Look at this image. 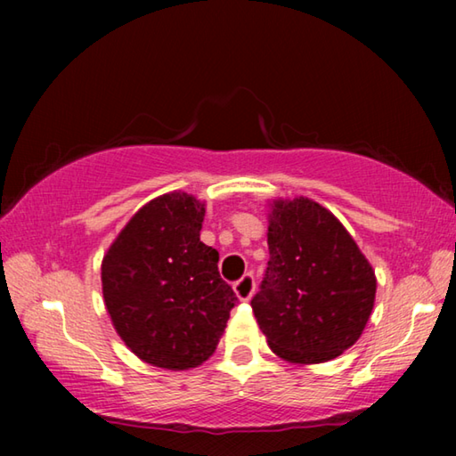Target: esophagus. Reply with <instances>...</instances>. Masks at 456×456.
<instances>
[{
    "label": "esophagus",
    "instance_id": "obj_1",
    "mask_svg": "<svg viewBox=\"0 0 456 456\" xmlns=\"http://www.w3.org/2000/svg\"><path fill=\"white\" fill-rule=\"evenodd\" d=\"M233 289H235V296L241 299V302H247V299H251L253 291H256V280H253L251 273H245L241 280L235 281Z\"/></svg>",
    "mask_w": 456,
    "mask_h": 456
}]
</instances>
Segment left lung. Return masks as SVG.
<instances>
[{
	"instance_id": "left-lung-1",
	"label": "left lung",
	"mask_w": 456,
	"mask_h": 456,
	"mask_svg": "<svg viewBox=\"0 0 456 456\" xmlns=\"http://www.w3.org/2000/svg\"><path fill=\"white\" fill-rule=\"evenodd\" d=\"M267 245L251 307L269 348L296 364H320L356 344L372 314L376 277L342 223L310 199L277 200Z\"/></svg>"
}]
</instances>
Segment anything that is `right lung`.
Returning a JSON list of instances; mask_svg holds the SVG:
<instances>
[{"instance_id": "right-lung-1", "label": "right lung", "mask_w": 456, "mask_h": 456, "mask_svg": "<svg viewBox=\"0 0 456 456\" xmlns=\"http://www.w3.org/2000/svg\"><path fill=\"white\" fill-rule=\"evenodd\" d=\"M205 207L187 192L146 203L102 261L106 310L138 358L168 370L211 356L237 296L219 275V251L200 241Z\"/></svg>"}]
</instances>
